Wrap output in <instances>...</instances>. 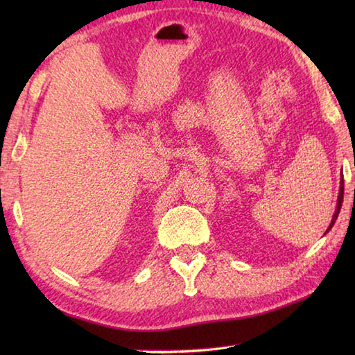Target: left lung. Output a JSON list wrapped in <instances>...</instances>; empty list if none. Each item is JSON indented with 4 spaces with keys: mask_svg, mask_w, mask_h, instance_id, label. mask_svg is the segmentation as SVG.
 <instances>
[{
    "mask_svg": "<svg viewBox=\"0 0 355 355\" xmlns=\"http://www.w3.org/2000/svg\"><path fill=\"white\" fill-rule=\"evenodd\" d=\"M343 194H345V183H343V180H341V183H340V194H338V200H336V209H335L334 218H332V222H330V225H329V228L326 230V233L330 230V228L334 227L336 218H338V213H340V209H341V203H343Z\"/></svg>",
    "mask_w": 355,
    "mask_h": 355,
    "instance_id": "1",
    "label": "left lung"
}]
</instances>
